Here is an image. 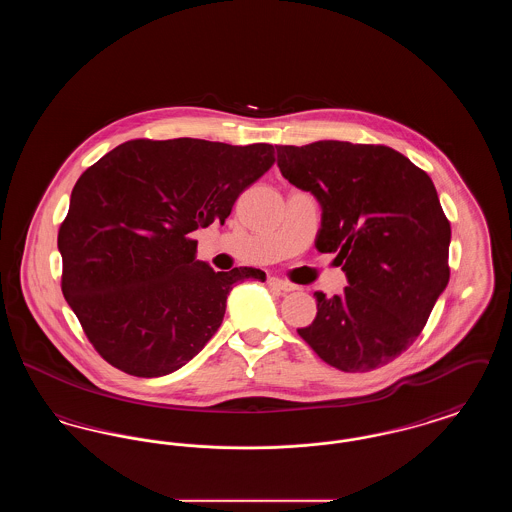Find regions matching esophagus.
Here are the masks:
<instances>
[{"mask_svg":"<svg viewBox=\"0 0 512 512\" xmlns=\"http://www.w3.org/2000/svg\"><path fill=\"white\" fill-rule=\"evenodd\" d=\"M268 286L272 288V290H278V292H293L295 290V286L290 284V282H286V280H280V278H276V276H270L267 280Z\"/></svg>","mask_w":512,"mask_h":512,"instance_id":"obj_1","label":"esophagus"}]
</instances>
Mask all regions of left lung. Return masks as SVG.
Here are the masks:
<instances>
[{
	"label": "left lung",
	"mask_w": 512,
	"mask_h": 512,
	"mask_svg": "<svg viewBox=\"0 0 512 512\" xmlns=\"http://www.w3.org/2000/svg\"><path fill=\"white\" fill-rule=\"evenodd\" d=\"M278 167L322 207L317 245L349 286L315 292L297 334L343 372L388 365L413 343L449 282L451 226L432 178L386 146L322 140L276 146Z\"/></svg>",
	"instance_id": "8db88e82"
}]
</instances>
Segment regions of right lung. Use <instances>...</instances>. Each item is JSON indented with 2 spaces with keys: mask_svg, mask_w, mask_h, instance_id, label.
<instances>
[{
  "mask_svg": "<svg viewBox=\"0 0 512 512\" xmlns=\"http://www.w3.org/2000/svg\"><path fill=\"white\" fill-rule=\"evenodd\" d=\"M274 165V146L194 138L130 140L84 172L59 228L61 288L109 365L140 378L190 363L219 330L226 299L259 268L215 272L192 234L224 224Z\"/></svg>",
  "mask_w": 512,
  "mask_h": 512,
  "instance_id": "obj_1",
  "label": "right lung"
}]
</instances>
